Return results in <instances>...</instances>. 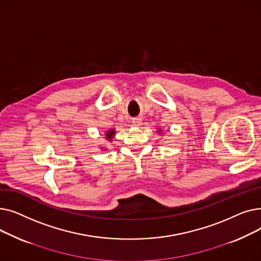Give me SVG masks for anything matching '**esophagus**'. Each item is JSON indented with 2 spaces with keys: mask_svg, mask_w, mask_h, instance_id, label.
Masks as SVG:
<instances>
[{
  "mask_svg": "<svg viewBox=\"0 0 261 261\" xmlns=\"http://www.w3.org/2000/svg\"><path fill=\"white\" fill-rule=\"evenodd\" d=\"M132 123H133V126L140 127V126L142 125V123H143V121H142V119H141L140 117H135V118L132 119Z\"/></svg>",
  "mask_w": 261,
  "mask_h": 261,
  "instance_id": "obj_1",
  "label": "esophagus"
}]
</instances>
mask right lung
<instances>
[{
    "instance_id": "right-lung-1",
    "label": "right lung",
    "mask_w": 261,
    "mask_h": 261,
    "mask_svg": "<svg viewBox=\"0 0 261 261\" xmlns=\"http://www.w3.org/2000/svg\"><path fill=\"white\" fill-rule=\"evenodd\" d=\"M114 134H115V131H114V130L108 131V132H107V139L111 140V139H112V136H114Z\"/></svg>"
}]
</instances>
